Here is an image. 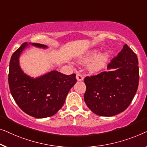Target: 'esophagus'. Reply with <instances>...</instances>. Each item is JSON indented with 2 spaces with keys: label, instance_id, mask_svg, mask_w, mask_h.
Listing matches in <instances>:
<instances>
[{
  "label": "esophagus",
  "instance_id": "esophagus-1",
  "mask_svg": "<svg viewBox=\"0 0 147 147\" xmlns=\"http://www.w3.org/2000/svg\"><path fill=\"white\" fill-rule=\"evenodd\" d=\"M76 79H77V80H78V81H81V80H82L84 79V76L82 75L80 73H77L76 74Z\"/></svg>",
  "mask_w": 147,
  "mask_h": 147
}]
</instances>
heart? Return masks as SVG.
<instances>
[{
  "label": "heart",
  "instance_id": "b5f03b06",
  "mask_svg": "<svg viewBox=\"0 0 147 147\" xmlns=\"http://www.w3.org/2000/svg\"><path fill=\"white\" fill-rule=\"evenodd\" d=\"M97 55L96 51H92V53L88 54V55H86V57H84L83 59H82V63H86V62L91 61L95 58ZM109 59V55L108 53H104L97 56L93 62L90 64L89 69L90 71L92 72H97L102 69L104 67L105 64H106L107 60Z\"/></svg>",
  "mask_w": 147,
  "mask_h": 147
}]
</instances>
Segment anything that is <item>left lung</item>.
<instances>
[{"mask_svg":"<svg viewBox=\"0 0 147 147\" xmlns=\"http://www.w3.org/2000/svg\"><path fill=\"white\" fill-rule=\"evenodd\" d=\"M138 64L137 56L125 44L108 65L109 71L85 77L84 99L94 114L112 117L127 109L138 88Z\"/></svg>","mask_w":147,"mask_h":147,"instance_id":"1","label":"left lung"}]
</instances>
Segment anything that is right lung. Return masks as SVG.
I'll return each instance as SVG.
<instances>
[{
  "mask_svg": "<svg viewBox=\"0 0 147 147\" xmlns=\"http://www.w3.org/2000/svg\"><path fill=\"white\" fill-rule=\"evenodd\" d=\"M30 45L47 48L38 43ZM27 45L23 43L11 57L8 78L10 91L18 106L27 115L38 119L51 117L63 106L76 83V74L66 75L53 71L36 78L26 75L19 66V57Z\"/></svg>",
  "mask_w": 147,
  "mask_h": 147,
  "instance_id": "add662e5",
  "label": "right lung"
}]
</instances>
